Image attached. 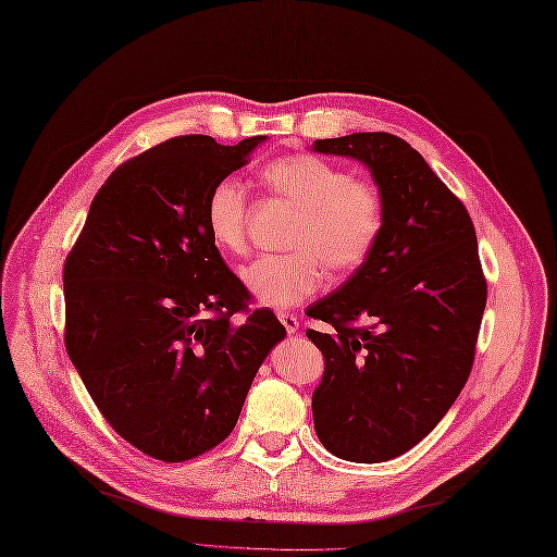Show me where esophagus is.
<instances>
[{
    "mask_svg": "<svg viewBox=\"0 0 557 557\" xmlns=\"http://www.w3.org/2000/svg\"><path fill=\"white\" fill-rule=\"evenodd\" d=\"M278 320H281V324L285 326V331H287V335H295L297 331H299V320L295 314H287V312H281L278 314Z\"/></svg>",
    "mask_w": 557,
    "mask_h": 557,
    "instance_id": "obj_1",
    "label": "esophagus"
}]
</instances>
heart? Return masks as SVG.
Here are the masks:
<instances>
[{"mask_svg": "<svg viewBox=\"0 0 557 557\" xmlns=\"http://www.w3.org/2000/svg\"><path fill=\"white\" fill-rule=\"evenodd\" d=\"M270 188L301 213L287 235L293 251L260 256L243 270L249 293L264 306L287 310L304 304L331 274H349L372 256L385 222L374 183L314 153L281 156L262 170ZM249 199L240 181L220 178L208 193L203 220L222 251H247Z\"/></svg>", "mask_w": 557, "mask_h": 557, "instance_id": "heart-1", "label": "heart"}]
</instances>
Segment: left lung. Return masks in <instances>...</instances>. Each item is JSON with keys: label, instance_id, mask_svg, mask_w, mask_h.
Here are the masks:
<instances>
[{"label": "left lung", "instance_id": "8db88e82", "mask_svg": "<svg viewBox=\"0 0 557 557\" xmlns=\"http://www.w3.org/2000/svg\"><path fill=\"white\" fill-rule=\"evenodd\" d=\"M372 170L383 231L360 268L308 317L326 367L312 394L314 431L349 462H383L426 437L465 387L487 301L465 203L406 140L383 131L314 140Z\"/></svg>", "mask_w": 557, "mask_h": 557}]
</instances>
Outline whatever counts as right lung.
<instances>
[{
    "mask_svg": "<svg viewBox=\"0 0 557 557\" xmlns=\"http://www.w3.org/2000/svg\"><path fill=\"white\" fill-rule=\"evenodd\" d=\"M264 140L178 136L122 163L65 258V347L95 406L143 454L193 460L235 429L262 360L285 337L210 240L203 208Z\"/></svg>",
    "mask_w": 557,
    "mask_h": 557,
    "instance_id": "obj_1",
    "label": "right lung"
}]
</instances>
